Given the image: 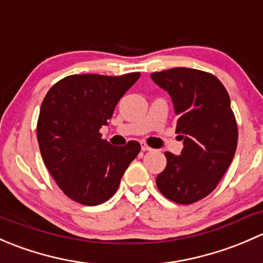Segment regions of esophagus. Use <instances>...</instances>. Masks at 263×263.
<instances>
[{
	"instance_id": "esophagus-1",
	"label": "esophagus",
	"mask_w": 263,
	"mask_h": 263,
	"mask_svg": "<svg viewBox=\"0 0 263 263\" xmlns=\"http://www.w3.org/2000/svg\"><path fill=\"white\" fill-rule=\"evenodd\" d=\"M141 150L142 151H153V148H151L150 146H147V145L144 142V144H141Z\"/></svg>"
}]
</instances>
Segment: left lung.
Masks as SVG:
<instances>
[{
    "label": "left lung",
    "mask_w": 263,
    "mask_h": 263,
    "mask_svg": "<svg viewBox=\"0 0 263 263\" xmlns=\"http://www.w3.org/2000/svg\"><path fill=\"white\" fill-rule=\"evenodd\" d=\"M151 80L172 98L183 140L179 155L166 151L159 191L177 203L190 205L211 193L229 168L238 142L230 98L214 75L193 68L154 72Z\"/></svg>",
    "instance_id": "left-lung-1"
}]
</instances>
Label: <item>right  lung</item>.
I'll return each instance as SVG.
<instances>
[{"label": "right lung", "instance_id": "obj_1", "mask_svg": "<svg viewBox=\"0 0 263 263\" xmlns=\"http://www.w3.org/2000/svg\"><path fill=\"white\" fill-rule=\"evenodd\" d=\"M140 78L72 75L47 92L36 137L44 164L58 187L76 202L95 206L109 200L141 146H113L99 129L108 126L117 103Z\"/></svg>", "mask_w": 263, "mask_h": 263}]
</instances>
